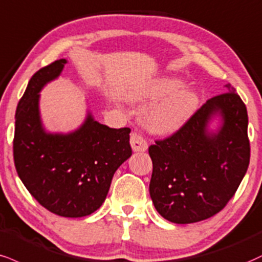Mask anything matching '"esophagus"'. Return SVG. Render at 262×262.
Returning a JSON list of instances; mask_svg holds the SVG:
<instances>
[{"label": "esophagus", "mask_w": 262, "mask_h": 262, "mask_svg": "<svg viewBox=\"0 0 262 262\" xmlns=\"http://www.w3.org/2000/svg\"><path fill=\"white\" fill-rule=\"evenodd\" d=\"M130 145L132 149H133L135 152H144V151L147 150V141L138 133H132Z\"/></svg>", "instance_id": "esophagus-1"}]
</instances>
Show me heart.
<instances>
[{
    "mask_svg": "<svg viewBox=\"0 0 262 262\" xmlns=\"http://www.w3.org/2000/svg\"><path fill=\"white\" fill-rule=\"evenodd\" d=\"M130 102L155 101L143 113V123L151 133L168 135L176 133L187 123L198 106L193 90L182 88V80L161 77L125 91Z\"/></svg>",
    "mask_w": 262,
    "mask_h": 262,
    "instance_id": "b5f03b06",
    "label": "heart"
}]
</instances>
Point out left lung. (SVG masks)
<instances>
[{"instance_id": "1", "label": "left lung", "mask_w": 262, "mask_h": 262, "mask_svg": "<svg viewBox=\"0 0 262 262\" xmlns=\"http://www.w3.org/2000/svg\"><path fill=\"white\" fill-rule=\"evenodd\" d=\"M211 97L171 137L149 147L150 196L167 221L210 219L232 199L250 161L248 112L235 89ZM219 117V128L209 123Z\"/></svg>"}]
</instances>
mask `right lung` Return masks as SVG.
I'll list each match as a JSON object with an SVG mask.
<instances>
[{
  "label": "right lung",
  "instance_id": "right-lung-1",
  "mask_svg": "<svg viewBox=\"0 0 262 262\" xmlns=\"http://www.w3.org/2000/svg\"><path fill=\"white\" fill-rule=\"evenodd\" d=\"M57 59L31 77L15 111L14 165L41 206L62 217L91 215L105 201L113 174L132 156L129 128H110L89 112L71 133H49L40 117V91L62 73Z\"/></svg>",
  "mask_w": 262,
  "mask_h": 262
}]
</instances>
